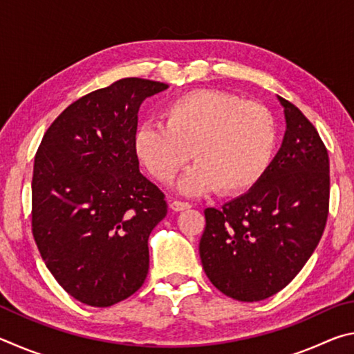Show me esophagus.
<instances>
[{"label":"esophagus","mask_w":354,"mask_h":354,"mask_svg":"<svg viewBox=\"0 0 354 354\" xmlns=\"http://www.w3.org/2000/svg\"><path fill=\"white\" fill-rule=\"evenodd\" d=\"M170 207H171L175 212H181V211H185V209H190V203L175 200V201L170 203Z\"/></svg>","instance_id":"1"}]
</instances>
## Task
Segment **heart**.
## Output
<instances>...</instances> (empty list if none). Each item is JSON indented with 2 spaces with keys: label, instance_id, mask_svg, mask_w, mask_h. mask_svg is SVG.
Returning a JSON list of instances; mask_svg holds the SVG:
<instances>
[{
  "label": "heart",
  "instance_id": "obj_1",
  "mask_svg": "<svg viewBox=\"0 0 354 354\" xmlns=\"http://www.w3.org/2000/svg\"><path fill=\"white\" fill-rule=\"evenodd\" d=\"M164 124L145 123L134 136L140 162L169 184L194 158L196 165L179 181L184 194L217 189L241 195L266 175L277 147L272 112L234 93L194 91L167 103Z\"/></svg>",
  "mask_w": 354,
  "mask_h": 354
}]
</instances>
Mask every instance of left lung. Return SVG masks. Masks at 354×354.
Masks as SVG:
<instances>
[{
  "label": "left lung",
  "mask_w": 354,
  "mask_h": 354,
  "mask_svg": "<svg viewBox=\"0 0 354 354\" xmlns=\"http://www.w3.org/2000/svg\"><path fill=\"white\" fill-rule=\"evenodd\" d=\"M277 158L247 194L207 207L200 241L203 268L217 289L239 301H261L290 283L325 231L329 158L313 123L290 101Z\"/></svg>",
  "instance_id": "8db88e82"
}]
</instances>
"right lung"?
Listing matches in <instances>:
<instances>
[{
  "instance_id": "obj_1",
  "label": "right lung",
  "mask_w": 354,
  "mask_h": 354,
  "mask_svg": "<svg viewBox=\"0 0 354 354\" xmlns=\"http://www.w3.org/2000/svg\"><path fill=\"white\" fill-rule=\"evenodd\" d=\"M167 87L124 77L84 95L35 154L34 241L62 289L88 306L123 301L147 279L148 237L167 201L139 171L134 136L142 101Z\"/></svg>"
}]
</instances>
